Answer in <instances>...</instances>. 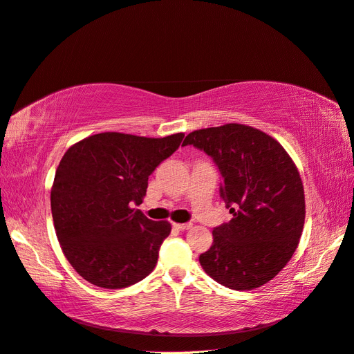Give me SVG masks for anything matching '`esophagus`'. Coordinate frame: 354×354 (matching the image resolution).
I'll return each instance as SVG.
<instances>
[{
	"mask_svg": "<svg viewBox=\"0 0 354 354\" xmlns=\"http://www.w3.org/2000/svg\"><path fill=\"white\" fill-rule=\"evenodd\" d=\"M174 227L176 229V230H179V232H185V230H189L193 227V224L192 223H183V224H174Z\"/></svg>",
	"mask_w": 354,
	"mask_h": 354,
	"instance_id": "1",
	"label": "esophagus"
}]
</instances>
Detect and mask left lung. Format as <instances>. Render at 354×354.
Wrapping results in <instances>:
<instances>
[{
	"label": "left lung",
	"mask_w": 354,
	"mask_h": 354,
	"mask_svg": "<svg viewBox=\"0 0 354 354\" xmlns=\"http://www.w3.org/2000/svg\"><path fill=\"white\" fill-rule=\"evenodd\" d=\"M183 145L212 158L223 178L220 197L233 215L214 227L212 247L198 257L202 268L233 290L266 284L292 259L304 229L295 162L275 139L242 124L193 131Z\"/></svg>",
	"instance_id": "left-lung-1"
}]
</instances>
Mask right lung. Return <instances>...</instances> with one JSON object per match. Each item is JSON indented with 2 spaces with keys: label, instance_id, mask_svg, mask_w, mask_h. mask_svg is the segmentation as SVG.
I'll return each mask as SVG.
<instances>
[{
  "label": "right lung",
  "instance_id": "add662e5",
  "mask_svg": "<svg viewBox=\"0 0 354 354\" xmlns=\"http://www.w3.org/2000/svg\"><path fill=\"white\" fill-rule=\"evenodd\" d=\"M184 139L100 133L73 145L61 158L50 192L52 218L62 252L88 283L124 288L153 270L171 230L133 206L148 178Z\"/></svg>",
  "mask_w": 354,
  "mask_h": 354
}]
</instances>
